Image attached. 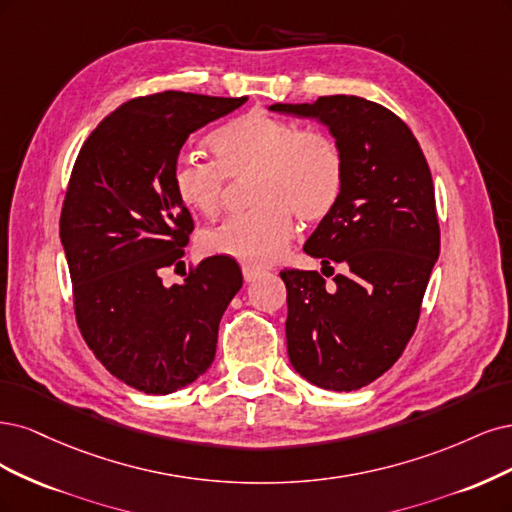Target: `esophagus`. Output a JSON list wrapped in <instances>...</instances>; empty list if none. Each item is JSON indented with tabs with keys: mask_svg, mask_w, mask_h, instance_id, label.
<instances>
[{
	"mask_svg": "<svg viewBox=\"0 0 512 512\" xmlns=\"http://www.w3.org/2000/svg\"><path fill=\"white\" fill-rule=\"evenodd\" d=\"M242 274H244V280H246V283H253V280H257L259 276H263V270H259V268H251V266H244V268H242Z\"/></svg>",
	"mask_w": 512,
	"mask_h": 512,
	"instance_id": "1",
	"label": "esophagus"
}]
</instances>
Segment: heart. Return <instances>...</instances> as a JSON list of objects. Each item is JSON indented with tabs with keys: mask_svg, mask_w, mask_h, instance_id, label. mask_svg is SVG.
<instances>
[{
	"mask_svg": "<svg viewBox=\"0 0 512 512\" xmlns=\"http://www.w3.org/2000/svg\"><path fill=\"white\" fill-rule=\"evenodd\" d=\"M208 146L212 163L180 157L172 166V189L180 204L206 219L217 217L225 178L253 174L249 202L255 210L206 232L200 242L206 255L251 268L270 266L293 236L291 214L317 223L342 195V151L319 131H300L289 121L249 112L214 129Z\"/></svg>",
	"mask_w": 512,
	"mask_h": 512,
	"instance_id": "b5f03b06",
	"label": "heart"
}]
</instances>
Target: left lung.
Wrapping results in <instances>:
<instances>
[{
    "instance_id": "obj_1",
    "label": "left lung",
    "mask_w": 512,
    "mask_h": 512,
    "mask_svg": "<svg viewBox=\"0 0 512 512\" xmlns=\"http://www.w3.org/2000/svg\"><path fill=\"white\" fill-rule=\"evenodd\" d=\"M268 110L319 121L344 157L340 200L304 244L344 274L325 287L319 272H280L289 361L321 389H361L398 361L419 321L440 253L432 174L408 125L364 97L327 95Z\"/></svg>"
}]
</instances>
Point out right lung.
Instances as JSON below:
<instances>
[{
    "label": "right lung",
    "instance_id": "obj_1",
    "mask_svg": "<svg viewBox=\"0 0 512 512\" xmlns=\"http://www.w3.org/2000/svg\"><path fill=\"white\" fill-rule=\"evenodd\" d=\"M249 97L163 91L136 97L82 144L65 193L59 236L89 349L125 385L166 395L214 361L219 323L242 287L229 257H208L185 283L159 272L183 257L193 232L172 189L187 138Z\"/></svg>",
    "mask_w": 512,
    "mask_h": 512
}]
</instances>
